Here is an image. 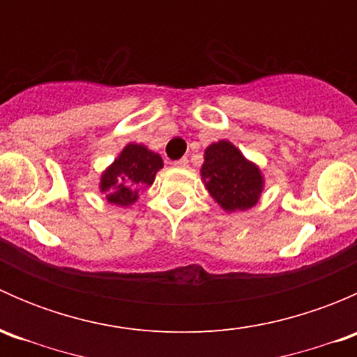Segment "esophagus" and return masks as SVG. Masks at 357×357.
Instances as JSON below:
<instances>
[{
  "mask_svg": "<svg viewBox=\"0 0 357 357\" xmlns=\"http://www.w3.org/2000/svg\"><path fill=\"white\" fill-rule=\"evenodd\" d=\"M174 167H178V169H186V167H188V158L183 157V158H179V160H176V162H174Z\"/></svg>",
  "mask_w": 357,
  "mask_h": 357,
  "instance_id": "1",
  "label": "esophagus"
}]
</instances>
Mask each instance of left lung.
I'll list each match as a JSON object with an SVG mask.
<instances>
[{"label": "left lung", "instance_id": "1", "mask_svg": "<svg viewBox=\"0 0 357 357\" xmlns=\"http://www.w3.org/2000/svg\"><path fill=\"white\" fill-rule=\"evenodd\" d=\"M200 176L212 200L229 214L254 207L266 183L261 167L228 139H219L205 149Z\"/></svg>", "mask_w": 357, "mask_h": 357}]
</instances>
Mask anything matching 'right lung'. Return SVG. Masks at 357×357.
Returning a JSON list of instances; mask_svg holds the SVG:
<instances>
[{"instance_id":"right-lung-1","label":"right lung","mask_w":357,"mask_h":357,"mask_svg":"<svg viewBox=\"0 0 357 357\" xmlns=\"http://www.w3.org/2000/svg\"><path fill=\"white\" fill-rule=\"evenodd\" d=\"M162 167L164 162L158 153L139 143H128L100 174L98 188L109 204L131 207L139 199V192L153 185Z\"/></svg>"}]
</instances>
